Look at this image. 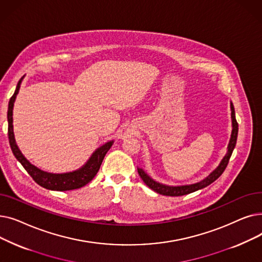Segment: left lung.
Segmentation results:
<instances>
[{
  "mask_svg": "<svg viewBox=\"0 0 262 262\" xmlns=\"http://www.w3.org/2000/svg\"><path fill=\"white\" fill-rule=\"evenodd\" d=\"M230 112H231V134H230V139L227 145V152L224 155V157L222 158V160L220 161L219 166L208 175L206 176L204 180H202L201 182L194 183V184H189V185H182V186H169L166 184H161L155 180H153L143 169L138 168V173L140 175V177L142 178V181L144 182V184L149 187L152 190H154L155 192L162 195H167V196H181V195H185V194H189L192 193V192L201 190L205 187L209 186L210 184H212L215 180L222 175V173L224 172L225 168L227 167L228 160L231 156V153L233 148L236 146V142H237V137H238V123L236 120V115H235V108H233L232 103L230 102Z\"/></svg>",
  "mask_w": 262,
  "mask_h": 262,
  "instance_id": "8db88e82",
  "label": "left lung"
}]
</instances>
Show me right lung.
<instances>
[{
	"label": "right lung",
	"instance_id": "obj_1",
	"mask_svg": "<svg viewBox=\"0 0 262 262\" xmlns=\"http://www.w3.org/2000/svg\"><path fill=\"white\" fill-rule=\"evenodd\" d=\"M24 76L21 77V79L18 81V85L16 87L15 93L10 98L8 103V112H7V121H8V139L9 144L11 147V150L13 155L17 158V160L22 164L23 168L29 173L33 180L41 187H43L49 190L54 191H67V190H74L84 187L89 182L93 180V177L98 173L100 170L101 164L103 162V159L106 155V153L109 150L114 144V140L108 141L104 143L102 146L96 148L92 155L89 157L87 162L84 166L80 167L77 170H74L72 172H67V173H51L41 170L34 166L27 160L22 152L20 150L19 146L17 145L16 139H15V134H13V125H12V110L13 105H15V101L17 98V94L19 93L21 82L23 80Z\"/></svg>",
	"mask_w": 262,
	"mask_h": 262
}]
</instances>
